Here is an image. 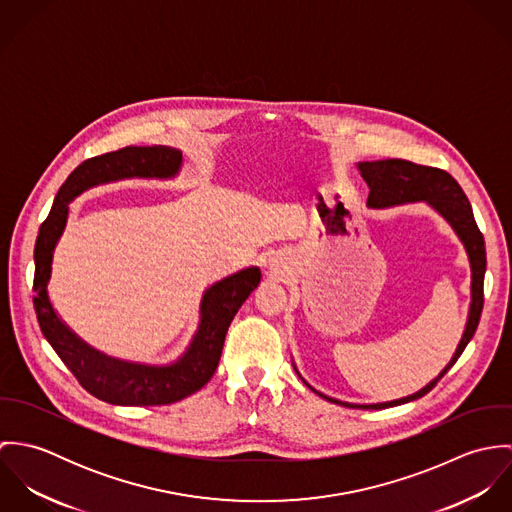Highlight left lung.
Masks as SVG:
<instances>
[{
    "label": "left lung",
    "mask_w": 512,
    "mask_h": 512,
    "mask_svg": "<svg viewBox=\"0 0 512 512\" xmlns=\"http://www.w3.org/2000/svg\"><path fill=\"white\" fill-rule=\"evenodd\" d=\"M357 167L370 189L368 201H366L368 207L386 209V207H394V205L426 201L432 209H436L439 215L451 224V228L463 242L467 256H469V264H471V305H469V317H467L463 337H461L451 361L422 390H418L406 398L380 402V404H349V402H339L335 398H329V396L317 392L303 380L313 392H317L321 398H325L333 404H343L347 408L380 410V408L400 406V404L422 398L438 384L439 380L443 378V374L461 357L467 343L473 339V335L477 331L481 311H483V282H485V270H487V252H485L483 234L473 217V209H471L463 189L459 187V183L447 171L438 169V167L418 165V163H412L406 159L361 161Z\"/></svg>",
    "instance_id": "1"
}]
</instances>
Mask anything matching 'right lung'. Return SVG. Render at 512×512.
Returning <instances> with one entry per match:
<instances>
[{
	"label": "right lung",
	"mask_w": 512,
	"mask_h": 512,
	"mask_svg": "<svg viewBox=\"0 0 512 512\" xmlns=\"http://www.w3.org/2000/svg\"><path fill=\"white\" fill-rule=\"evenodd\" d=\"M183 155L167 146H128L82 161L59 189L35 242L33 305L39 327L80 386L116 406H163L201 390L215 374L230 321L260 284V268H244L217 284L201 299V323L189 349L171 365H140L108 357L84 343L57 315L47 284L55 246L67 226L69 203L82 191L130 177L169 179L181 169Z\"/></svg>",
	"instance_id": "1"
}]
</instances>
